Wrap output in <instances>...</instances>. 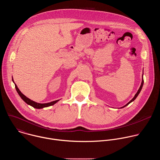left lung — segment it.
I'll use <instances>...</instances> for the list:
<instances>
[{"instance_id": "left-lung-1", "label": "left lung", "mask_w": 160, "mask_h": 160, "mask_svg": "<svg viewBox=\"0 0 160 160\" xmlns=\"http://www.w3.org/2000/svg\"><path fill=\"white\" fill-rule=\"evenodd\" d=\"M143 84H144V79H143V75H142V83H141V86H140V87H139V90H138V92H137L136 94H135V96L133 97V98L130 101H129L126 105H125L124 106H123V107H122L121 108H124V107H125V106H127V105H128L130 102H132V101H133L135 99H136V98L138 96V95L139 94V93H140V92H141V89H142V86H143Z\"/></svg>"}]
</instances>
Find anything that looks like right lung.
Segmentation results:
<instances>
[{
  "instance_id": "add662e5",
  "label": "right lung",
  "mask_w": 160,
  "mask_h": 160,
  "mask_svg": "<svg viewBox=\"0 0 160 160\" xmlns=\"http://www.w3.org/2000/svg\"><path fill=\"white\" fill-rule=\"evenodd\" d=\"M12 81L14 82V80H13V78H12ZM15 88L16 89V91L18 92V94L19 95V96L21 97V98L28 105H30L31 106L33 107L34 108H37V109H42V108H46V107H49V106H52L54 105V104H56L57 102H58L59 101V100H56V101H52L51 102H48V103H38V102H36L31 99H30L29 98H28L27 97H26L24 94H22L21 91L19 90V88H18L17 85L15 84Z\"/></svg>"
}]
</instances>
